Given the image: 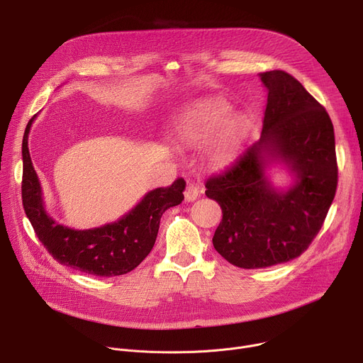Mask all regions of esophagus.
Returning a JSON list of instances; mask_svg holds the SVG:
<instances>
[{"label":"esophagus","mask_w":363,"mask_h":363,"mask_svg":"<svg viewBox=\"0 0 363 363\" xmlns=\"http://www.w3.org/2000/svg\"><path fill=\"white\" fill-rule=\"evenodd\" d=\"M201 192H202V188H201V185L198 184V182H195V181H191V179H188L186 181V188H185V199L188 201V202H192V201H195L199 195H201Z\"/></svg>","instance_id":"34e87169"}]
</instances>
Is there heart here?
Instances as JSON below:
<instances>
[{"instance_id":"heart-1","label":"heart","mask_w":363,"mask_h":363,"mask_svg":"<svg viewBox=\"0 0 363 363\" xmlns=\"http://www.w3.org/2000/svg\"><path fill=\"white\" fill-rule=\"evenodd\" d=\"M177 136L186 143H202L213 138L210 161L217 167L230 164L240 150L245 125L230 116V108L218 99H205L186 106L175 121Z\"/></svg>"}]
</instances>
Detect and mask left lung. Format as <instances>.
<instances>
[{"label": "left lung", "mask_w": 363, "mask_h": 363, "mask_svg": "<svg viewBox=\"0 0 363 363\" xmlns=\"http://www.w3.org/2000/svg\"><path fill=\"white\" fill-rule=\"evenodd\" d=\"M269 91L262 138L205 182L223 220L214 248L241 269H266L298 257L320 231L337 186L335 132L326 109L283 70L260 74ZM273 159L296 184L277 191L265 177Z\"/></svg>", "instance_id": "1"}]
</instances>
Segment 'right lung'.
Returning a JSON list of instances; mask_svg holds the SVG:
<instances>
[{
	"mask_svg": "<svg viewBox=\"0 0 363 363\" xmlns=\"http://www.w3.org/2000/svg\"><path fill=\"white\" fill-rule=\"evenodd\" d=\"M35 118V116H34ZM33 119L23 139V206L35 235L60 264L97 276H122L138 267L157 240L162 214L184 201L185 181L147 192L132 211L119 221L93 230H73L57 224L43 203L41 185L27 146Z\"/></svg>",
	"mask_w": 363,
	"mask_h": 363,
	"instance_id": "1",
	"label": "right lung"
}]
</instances>
